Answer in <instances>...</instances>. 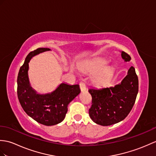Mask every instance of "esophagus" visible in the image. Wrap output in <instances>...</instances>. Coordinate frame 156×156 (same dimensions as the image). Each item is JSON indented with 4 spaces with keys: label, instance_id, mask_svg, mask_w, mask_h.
<instances>
[{
    "label": "esophagus",
    "instance_id": "esophagus-1",
    "mask_svg": "<svg viewBox=\"0 0 156 156\" xmlns=\"http://www.w3.org/2000/svg\"><path fill=\"white\" fill-rule=\"evenodd\" d=\"M79 86H80V90L82 92L85 91V90H86V84L84 82H80Z\"/></svg>",
    "mask_w": 156,
    "mask_h": 156
}]
</instances>
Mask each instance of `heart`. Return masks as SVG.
<instances>
[{
    "instance_id": "b5f03b06",
    "label": "heart",
    "mask_w": 156,
    "mask_h": 156,
    "mask_svg": "<svg viewBox=\"0 0 156 156\" xmlns=\"http://www.w3.org/2000/svg\"><path fill=\"white\" fill-rule=\"evenodd\" d=\"M106 62L97 61L91 64L88 67V72L93 73L97 72L92 78V81L97 86H102L107 84L112 79L114 74V69L110 66H105Z\"/></svg>"
}]
</instances>
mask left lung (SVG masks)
I'll return each mask as SVG.
<instances>
[{
    "mask_svg": "<svg viewBox=\"0 0 156 156\" xmlns=\"http://www.w3.org/2000/svg\"><path fill=\"white\" fill-rule=\"evenodd\" d=\"M122 57L126 62L131 60L129 54L124 51ZM138 85L135 68L131 66L120 84L110 88L88 89L92 96V106L89 109L90 118L97 124L104 126L123 120L135 104Z\"/></svg>",
    "mask_w": 156,
    "mask_h": 156,
    "instance_id": "left-lung-1",
    "label": "left lung"
}]
</instances>
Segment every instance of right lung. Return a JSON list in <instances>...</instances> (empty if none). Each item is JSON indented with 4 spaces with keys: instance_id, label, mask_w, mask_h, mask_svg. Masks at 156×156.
Listing matches in <instances>:
<instances>
[{
    "instance_id": "right-lung-1",
    "label": "right lung",
    "mask_w": 156,
    "mask_h": 156,
    "mask_svg": "<svg viewBox=\"0 0 156 156\" xmlns=\"http://www.w3.org/2000/svg\"><path fill=\"white\" fill-rule=\"evenodd\" d=\"M50 50L39 48L29 53L19 70L17 77V95L24 112L35 121L45 126H53L63 120L68 106L80 92L79 86L62 83L51 94H38L29 84L28 62L32 56Z\"/></svg>"
}]
</instances>
